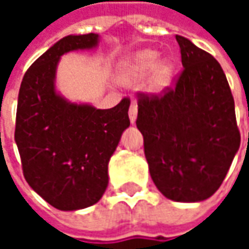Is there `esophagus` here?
<instances>
[{
  "mask_svg": "<svg viewBox=\"0 0 249 249\" xmlns=\"http://www.w3.org/2000/svg\"><path fill=\"white\" fill-rule=\"evenodd\" d=\"M129 119L131 124H134L136 120H137V104H136V102H131V105H130Z\"/></svg>",
  "mask_w": 249,
  "mask_h": 249,
  "instance_id": "obj_1",
  "label": "esophagus"
}]
</instances>
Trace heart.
I'll list each match as a JSON object with an SVG mask.
<instances>
[{"label":"heart","mask_w":249,"mask_h":249,"mask_svg":"<svg viewBox=\"0 0 249 249\" xmlns=\"http://www.w3.org/2000/svg\"><path fill=\"white\" fill-rule=\"evenodd\" d=\"M173 73L175 63L170 58H159L157 50L144 48L120 63L118 82L123 86H133L145 79V90L149 94H160L172 83Z\"/></svg>","instance_id":"heart-1"}]
</instances>
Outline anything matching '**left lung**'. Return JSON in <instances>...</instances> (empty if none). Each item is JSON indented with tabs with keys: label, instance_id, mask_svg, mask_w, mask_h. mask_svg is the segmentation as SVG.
<instances>
[{
	"label": "left lung",
	"instance_id": "obj_1",
	"mask_svg": "<svg viewBox=\"0 0 249 249\" xmlns=\"http://www.w3.org/2000/svg\"><path fill=\"white\" fill-rule=\"evenodd\" d=\"M183 73L163 97H140L137 129L149 175L176 202H201L216 193L240 148L234 100L220 63L176 36Z\"/></svg>",
	"mask_w": 249,
	"mask_h": 249
}]
</instances>
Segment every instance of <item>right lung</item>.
I'll use <instances>...</instances> for the list:
<instances>
[{
  "label": "right lung",
  "instance_id": "1",
  "mask_svg": "<svg viewBox=\"0 0 249 249\" xmlns=\"http://www.w3.org/2000/svg\"><path fill=\"white\" fill-rule=\"evenodd\" d=\"M98 34H71L36 59L24 73L18 97L15 142L29 186L59 211L97 204L108 183V163L130 126V101L110 109L73 102L56 90L61 56L90 51Z\"/></svg>",
  "mask_w": 249,
  "mask_h": 249
}]
</instances>
